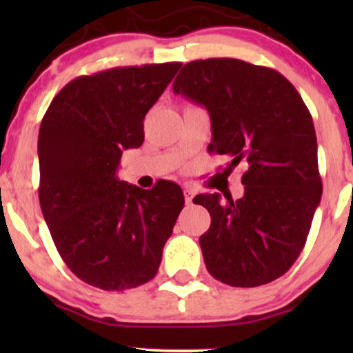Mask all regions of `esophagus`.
I'll list each match as a JSON object with an SVG mask.
<instances>
[{
	"label": "esophagus",
	"instance_id": "34e87169",
	"mask_svg": "<svg viewBox=\"0 0 353 353\" xmlns=\"http://www.w3.org/2000/svg\"><path fill=\"white\" fill-rule=\"evenodd\" d=\"M194 190H190V188H186L185 190V201H186V204L188 205H191L192 204V197H194Z\"/></svg>",
	"mask_w": 353,
	"mask_h": 353
}]
</instances>
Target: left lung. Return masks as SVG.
Returning <instances> with one entry per match:
<instances>
[{
    "label": "left lung",
    "instance_id": "1",
    "mask_svg": "<svg viewBox=\"0 0 353 353\" xmlns=\"http://www.w3.org/2000/svg\"><path fill=\"white\" fill-rule=\"evenodd\" d=\"M173 93L207 109L209 152L231 157L230 172L245 165L241 199L221 201L219 192L194 197L212 219L199 239L207 270L234 288L274 281L302 252L321 201L305 103L279 72L231 57L188 62Z\"/></svg>",
    "mask_w": 353,
    "mask_h": 353
}]
</instances>
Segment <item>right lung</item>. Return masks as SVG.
I'll return each instance as SVG.
<instances>
[{
    "label": "right lung",
    "mask_w": 353,
    "mask_h": 353,
    "mask_svg": "<svg viewBox=\"0 0 353 353\" xmlns=\"http://www.w3.org/2000/svg\"><path fill=\"white\" fill-rule=\"evenodd\" d=\"M181 62L115 67L67 83L38 133L40 205L70 272L104 291L156 276L162 250L185 205L181 188L120 181L125 149L144 141L143 120Z\"/></svg>",
    "instance_id": "right-lung-1"
}]
</instances>
